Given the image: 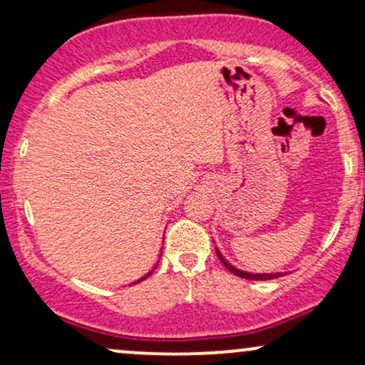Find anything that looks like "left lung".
<instances>
[{
	"instance_id": "8db88e82",
	"label": "left lung",
	"mask_w": 365,
	"mask_h": 365,
	"mask_svg": "<svg viewBox=\"0 0 365 365\" xmlns=\"http://www.w3.org/2000/svg\"><path fill=\"white\" fill-rule=\"evenodd\" d=\"M217 252V250H216ZM217 257H220V261L223 262V266L226 267V269L230 271V273H233L235 276H238V278H245V279H274V278H279V276H283V273H271V274H252V273H245V271H240L237 269V267H233L232 264H228L223 259V255H221L220 252H217Z\"/></svg>"
}]
</instances>
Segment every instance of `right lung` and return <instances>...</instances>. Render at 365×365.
Masks as SVG:
<instances>
[{
    "label": "right lung",
    "mask_w": 365,
    "mask_h": 365,
    "mask_svg": "<svg viewBox=\"0 0 365 365\" xmlns=\"http://www.w3.org/2000/svg\"><path fill=\"white\" fill-rule=\"evenodd\" d=\"M150 274H153V271H150V273H149V274H145V276H144V278H140V279H139V282H142V279H145V278H148V276H150ZM139 282H137V283H139Z\"/></svg>",
    "instance_id": "add662e5"
}]
</instances>
